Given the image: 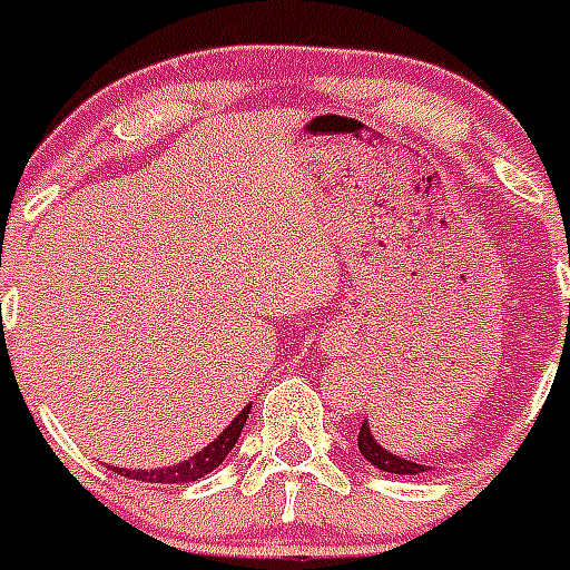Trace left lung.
<instances>
[{
	"label": "left lung",
	"mask_w": 570,
	"mask_h": 570,
	"mask_svg": "<svg viewBox=\"0 0 570 570\" xmlns=\"http://www.w3.org/2000/svg\"><path fill=\"white\" fill-rule=\"evenodd\" d=\"M568 263H570V257H568ZM357 445H360V453H363L365 460L372 462L374 469L390 471V474H421V471H424V465H419V462L404 460V456H395V453H390L386 448L377 445V439H374L372 430H368V419H365L363 428H360Z\"/></svg>",
	"instance_id": "left-lung-1"
}]
</instances>
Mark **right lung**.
I'll use <instances>...</instances> for the list:
<instances>
[{
    "label": "right lung",
    "instance_id": "right-lung-1",
    "mask_svg": "<svg viewBox=\"0 0 570 570\" xmlns=\"http://www.w3.org/2000/svg\"><path fill=\"white\" fill-rule=\"evenodd\" d=\"M248 413H252V404L243 406V413L237 415V419L230 421L228 428L222 430L219 436L213 439L210 445L202 448V451L196 453V456H189V460L178 462V465H169V469H117L122 478H131V480H146V483H193V480L205 478V474H210L216 465H222V460L228 456L230 451H234V445H237L239 433H243V424L245 419H248Z\"/></svg>",
    "mask_w": 570,
    "mask_h": 570
}]
</instances>
